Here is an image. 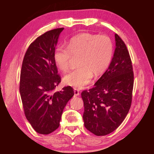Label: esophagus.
<instances>
[{
	"label": "esophagus",
	"mask_w": 154,
	"mask_h": 154,
	"mask_svg": "<svg viewBox=\"0 0 154 154\" xmlns=\"http://www.w3.org/2000/svg\"><path fill=\"white\" fill-rule=\"evenodd\" d=\"M80 94V93H79V90L77 89H74V95L75 97H77L79 96Z\"/></svg>",
	"instance_id": "obj_1"
}]
</instances>
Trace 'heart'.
Listing matches in <instances>:
<instances>
[{
    "label": "heart",
    "mask_w": 154,
    "mask_h": 154,
    "mask_svg": "<svg viewBox=\"0 0 154 154\" xmlns=\"http://www.w3.org/2000/svg\"><path fill=\"white\" fill-rule=\"evenodd\" d=\"M113 55V43L104 34L82 33L72 38L68 45H59L55 50L54 60L60 71L69 70L73 57H79V67L65 75V84L83 88L90 83L94 75L100 76L110 66Z\"/></svg>",
    "instance_id": "obj_1"
}]
</instances>
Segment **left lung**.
Segmentation results:
<instances>
[{"label": "left lung", "mask_w": 154, "mask_h": 154, "mask_svg": "<svg viewBox=\"0 0 154 154\" xmlns=\"http://www.w3.org/2000/svg\"><path fill=\"white\" fill-rule=\"evenodd\" d=\"M115 40L116 49L110 66L94 87L81 93L85 126L96 136L114 131L126 118L132 104L131 58L126 44L116 34Z\"/></svg>", "instance_id": "1"}]
</instances>
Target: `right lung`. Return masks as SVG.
<instances>
[{
    "label": "right lung",
    "instance_id": "obj_1",
    "mask_svg": "<svg viewBox=\"0 0 154 154\" xmlns=\"http://www.w3.org/2000/svg\"><path fill=\"white\" fill-rule=\"evenodd\" d=\"M63 29H54L38 37L28 47L22 61L20 93L23 109L32 128L41 134L58 128L64 108L74 94L70 86L53 92L61 80L54 54Z\"/></svg>",
    "mask_w": 154,
    "mask_h": 154
}]
</instances>
